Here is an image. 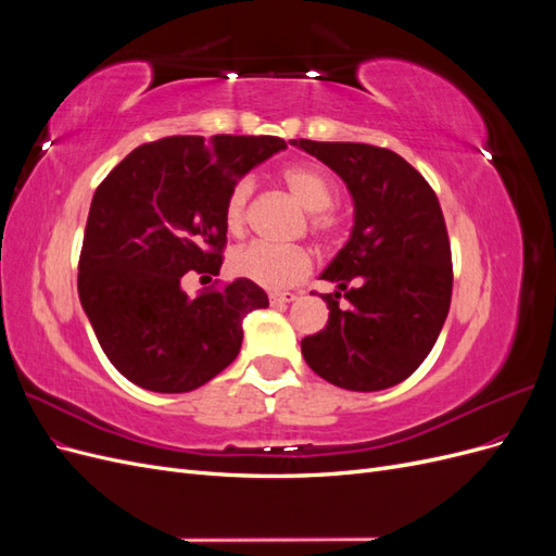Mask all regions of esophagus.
I'll return each mask as SVG.
<instances>
[{
    "label": "esophagus",
    "instance_id": "obj_1",
    "mask_svg": "<svg viewBox=\"0 0 556 556\" xmlns=\"http://www.w3.org/2000/svg\"><path fill=\"white\" fill-rule=\"evenodd\" d=\"M268 299H271L274 306H278V304H290V301L296 299V294H292V292H274Z\"/></svg>",
    "mask_w": 556,
    "mask_h": 556
}]
</instances>
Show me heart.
<instances>
[{"label":"heart","mask_w":556,"mask_h":556,"mask_svg":"<svg viewBox=\"0 0 556 556\" xmlns=\"http://www.w3.org/2000/svg\"><path fill=\"white\" fill-rule=\"evenodd\" d=\"M285 188L290 190L299 206L313 213V231L317 237L331 239L336 229H339V220L329 211L336 199V182L331 176L319 169L315 164H294L282 172ZM252 194V180L241 178L233 182V188L227 194L225 201V225L229 233H241L245 227L248 217V199ZM313 266V260L308 250L292 245H271V243H248L239 250H233L231 255V268L233 274L241 278H248L252 282L262 285L266 290H285L294 285L296 280L304 278Z\"/></svg>","instance_id":"obj_1"}]
</instances>
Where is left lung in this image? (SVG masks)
<instances>
[{
    "mask_svg": "<svg viewBox=\"0 0 556 556\" xmlns=\"http://www.w3.org/2000/svg\"><path fill=\"white\" fill-rule=\"evenodd\" d=\"M341 176L355 206L348 243L319 278L327 327L301 341V355L327 382L378 392L427 359L445 325L452 257L443 211L429 182L401 155L368 143L292 139ZM345 293L349 306H338Z\"/></svg>",
    "mask_w": 556,
    "mask_h": 556,
    "instance_id": "obj_1",
    "label": "left lung"
}]
</instances>
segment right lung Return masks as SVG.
Segmentation results:
<instances>
[{
  "instance_id": "obj_1",
  "label": "right lung",
  "mask_w": 556,
  "mask_h": 556,
  "mask_svg": "<svg viewBox=\"0 0 556 556\" xmlns=\"http://www.w3.org/2000/svg\"><path fill=\"white\" fill-rule=\"evenodd\" d=\"M288 148L278 137H169L139 146L99 185L78 296L109 362L148 392L182 394L237 359L243 317L266 308L248 278L194 299L180 278L223 266L233 182Z\"/></svg>"
}]
</instances>
